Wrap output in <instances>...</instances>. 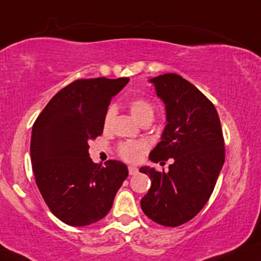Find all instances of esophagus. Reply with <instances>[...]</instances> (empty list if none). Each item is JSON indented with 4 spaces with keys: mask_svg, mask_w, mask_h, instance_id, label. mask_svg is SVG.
<instances>
[{
    "mask_svg": "<svg viewBox=\"0 0 261 261\" xmlns=\"http://www.w3.org/2000/svg\"><path fill=\"white\" fill-rule=\"evenodd\" d=\"M128 173H130V176H135L138 173V169L135 166H128Z\"/></svg>",
    "mask_w": 261,
    "mask_h": 261,
    "instance_id": "34e87169",
    "label": "esophagus"
}]
</instances>
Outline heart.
<instances>
[{
	"mask_svg": "<svg viewBox=\"0 0 261 261\" xmlns=\"http://www.w3.org/2000/svg\"><path fill=\"white\" fill-rule=\"evenodd\" d=\"M130 113L134 115V118L138 123H151L155 117V106L149 98L143 96H136L131 98L127 103ZM115 110L114 107H108L103 115V126L108 128L111 126L112 121L114 119ZM118 154L121 159L127 161V163H137L141 159L142 155L146 151V146L141 142L126 141L121 142L117 148Z\"/></svg>",
	"mask_w": 261,
	"mask_h": 261,
	"instance_id": "heart-1",
	"label": "heart"
}]
</instances>
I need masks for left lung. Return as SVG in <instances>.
Wrapping results in <instances>:
<instances>
[{"instance_id": "1", "label": "left lung", "mask_w": 261, "mask_h": 261, "mask_svg": "<svg viewBox=\"0 0 261 261\" xmlns=\"http://www.w3.org/2000/svg\"><path fill=\"white\" fill-rule=\"evenodd\" d=\"M150 82L166 106L167 125L149 159L173 163L169 172L140 170L151 180L141 207L153 222L174 227L193 219L212 195L225 160L224 137L216 107L195 85L174 73Z\"/></svg>"}]
</instances>
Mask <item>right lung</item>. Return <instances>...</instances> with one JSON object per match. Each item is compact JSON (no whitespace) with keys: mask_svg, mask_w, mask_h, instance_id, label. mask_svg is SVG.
Returning a JSON list of instances; mask_svg holds the SVG:
<instances>
[{"mask_svg":"<svg viewBox=\"0 0 261 261\" xmlns=\"http://www.w3.org/2000/svg\"><path fill=\"white\" fill-rule=\"evenodd\" d=\"M128 78L77 79L49 101L32 126V170L43 199L57 218L85 226L107 216L127 177L126 165L92 163L89 143L101 136L112 97Z\"/></svg>","mask_w":261,"mask_h":261,"instance_id":"add662e5","label":"right lung"}]
</instances>
